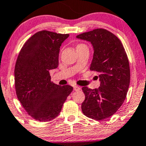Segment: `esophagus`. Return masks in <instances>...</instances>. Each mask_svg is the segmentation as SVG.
<instances>
[{
	"instance_id": "1",
	"label": "esophagus",
	"mask_w": 146,
	"mask_h": 146,
	"mask_svg": "<svg viewBox=\"0 0 146 146\" xmlns=\"http://www.w3.org/2000/svg\"><path fill=\"white\" fill-rule=\"evenodd\" d=\"M73 90H74L75 91H79V90H80V87H78L77 85H73Z\"/></svg>"
}]
</instances>
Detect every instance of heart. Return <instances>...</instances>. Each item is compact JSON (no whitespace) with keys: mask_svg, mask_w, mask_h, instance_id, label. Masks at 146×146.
I'll return each mask as SVG.
<instances>
[{"mask_svg":"<svg viewBox=\"0 0 146 146\" xmlns=\"http://www.w3.org/2000/svg\"><path fill=\"white\" fill-rule=\"evenodd\" d=\"M87 47L85 45H84V44H78V46H77V48H78V47Z\"/></svg>","mask_w":146,"mask_h":146,"instance_id":"b5f03b06","label":"heart"}]
</instances>
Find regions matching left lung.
Returning a JSON list of instances; mask_svg holds the SVG:
<instances>
[{
    "label": "left lung",
    "mask_w": 146,
    "mask_h": 146,
    "mask_svg": "<svg viewBox=\"0 0 146 146\" xmlns=\"http://www.w3.org/2000/svg\"><path fill=\"white\" fill-rule=\"evenodd\" d=\"M76 37L92 45L90 70L97 72L101 82L98 89L82 88L85 95L82 111L87 117L101 120L115 113L125 101L130 82L127 53L119 38L106 29H94Z\"/></svg>",
    "instance_id": "1"
}]
</instances>
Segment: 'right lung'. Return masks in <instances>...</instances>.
<instances>
[{"label":"right lung","mask_w":146,"mask_h":146,"mask_svg":"<svg viewBox=\"0 0 146 146\" xmlns=\"http://www.w3.org/2000/svg\"><path fill=\"white\" fill-rule=\"evenodd\" d=\"M69 34L40 31L24 43L17 59L15 85L17 96L32 118L48 122L57 117L73 91L70 85H55L50 70L57 68L61 43Z\"/></svg>","instance_id":"obj_1"}]
</instances>
